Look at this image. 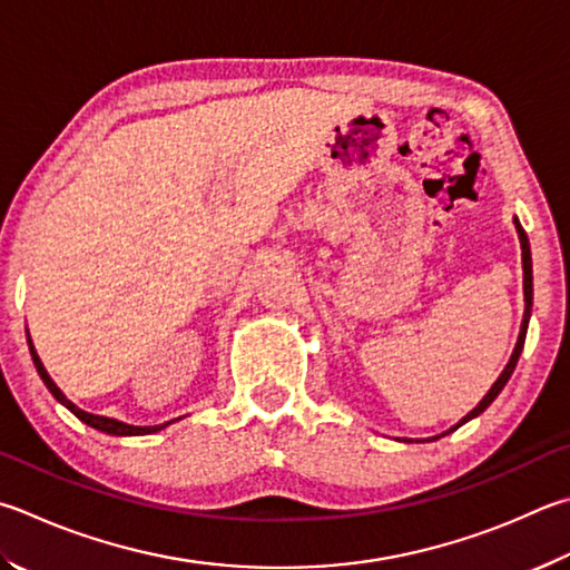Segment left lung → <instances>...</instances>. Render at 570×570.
Instances as JSON below:
<instances>
[{"label":"left lung","instance_id":"8db88e82","mask_svg":"<svg viewBox=\"0 0 570 570\" xmlns=\"http://www.w3.org/2000/svg\"><path fill=\"white\" fill-rule=\"evenodd\" d=\"M513 224H515V232H519V242H521V262H523V302H525V312H523V321H521V334H519V341H515V348H513V354H511V358H509V364H505V368L501 371V376L495 379V384L489 389V393H485V396L479 401V406H475L473 411L465 413V416L456 423V426H451L449 431H443L441 436H446V433L456 431L459 426H463L465 421H471V419H475V416H481V413H483L485 409H489L491 403L495 401V396H499V393L503 391V386L509 384V379H511V374H513V368H515V364H519V356H521L523 344H525V331H529V321H531V306H533V266H531V246H529V236H525V232H523V226H521V222H519V219H513ZM441 436H433V439H426V441H436V439H441ZM406 443H411V441H406Z\"/></svg>","mask_w":570,"mask_h":570}]
</instances>
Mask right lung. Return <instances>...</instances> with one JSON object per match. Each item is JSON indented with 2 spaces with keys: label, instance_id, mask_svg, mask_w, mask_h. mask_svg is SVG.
Masks as SVG:
<instances>
[{
  "label": "right lung",
  "instance_id": "right-lung-1",
  "mask_svg": "<svg viewBox=\"0 0 570 570\" xmlns=\"http://www.w3.org/2000/svg\"><path fill=\"white\" fill-rule=\"evenodd\" d=\"M27 344H29V354H32V361H35V366H37V374L41 376V381H45V386L51 391V396H55V399L61 403V406H67L71 413H75V416H77L79 421H85L87 426H91V429H97V431H101V433H109V436H149V433H157V431H161V429L171 426L174 421H181V416H179V419L164 421V423H159V426H131V423H124V421H119V419L97 416V413H89V411H85V409H79L77 403H71V401L65 396V393H61V389H59V386L55 384V381H51V376L47 374V368H45V364H41V358H39V354H37L32 338H29V331H27Z\"/></svg>",
  "mask_w": 570,
  "mask_h": 570
}]
</instances>
